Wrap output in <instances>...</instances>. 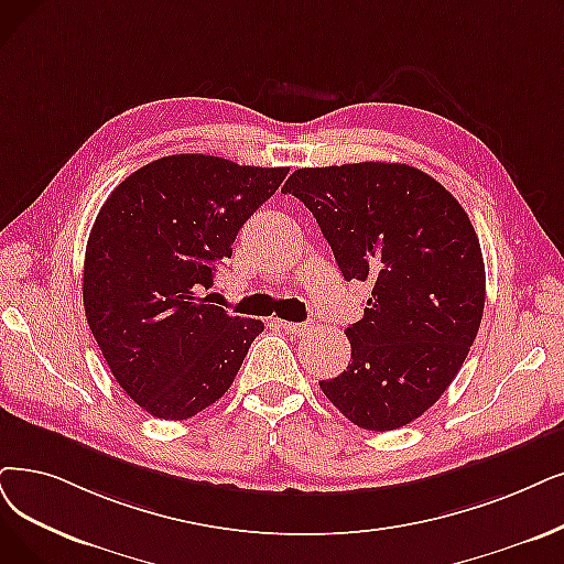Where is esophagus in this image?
Masks as SVG:
<instances>
[{"instance_id": "esophagus-1", "label": "esophagus", "mask_w": 564, "mask_h": 564, "mask_svg": "<svg viewBox=\"0 0 564 564\" xmlns=\"http://www.w3.org/2000/svg\"><path fill=\"white\" fill-rule=\"evenodd\" d=\"M286 333H294V335H305L310 333V324H291V322H278Z\"/></svg>"}]
</instances>
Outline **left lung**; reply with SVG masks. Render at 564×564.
<instances>
[{"label": "left lung", "instance_id": "1", "mask_svg": "<svg viewBox=\"0 0 564 564\" xmlns=\"http://www.w3.org/2000/svg\"><path fill=\"white\" fill-rule=\"evenodd\" d=\"M282 192L317 219L345 280L368 282L351 360L319 381L366 431H395L431 410L475 343L486 270L475 227L435 177L387 162L299 169Z\"/></svg>", "mask_w": 564, "mask_h": 564}]
</instances>
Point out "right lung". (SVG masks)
Wrapping results in <instances>:
<instances>
[{
	"label": "right lung",
	"mask_w": 564,
	"mask_h": 564,
	"mask_svg": "<svg viewBox=\"0 0 564 564\" xmlns=\"http://www.w3.org/2000/svg\"><path fill=\"white\" fill-rule=\"evenodd\" d=\"M286 173L171 154L106 198L85 250V317L112 377L148 414L189 419L234 384L263 324L204 291Z\"/></svg>",
	"instance_id": "add662e5"
}]
</instances>
